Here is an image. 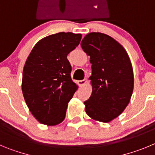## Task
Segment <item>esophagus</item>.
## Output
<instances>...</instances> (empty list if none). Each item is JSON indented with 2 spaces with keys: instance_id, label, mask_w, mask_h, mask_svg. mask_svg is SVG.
<instances>
[{
  "instance_id": "esophagus-1",
  "label": "esophagus",
  "mask_w": 155,
  "mask_h": 155,
  "mask_svg": "<svg viewBox=\"0 0 155 155\" xmlns=\"http://www.w3.org/2000/svg\"><path fill=\"white\" fill-rule=\"evenodd\" d=\"M86 83V79H83V80H79L78 81V85H79L80 87H82V86H84L85 84Z\"/></svg>"
}]
</instances>
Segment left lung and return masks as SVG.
<instances>
[{"label": "left lung", "instance_id": "left-lung-1", "mask_svg": "<svg viewBox=\"0 0 155 155\" xmlns=\"http://www.w3.org/2000/svg\"><path fill=\"white\" fill-rule=\"evenodd\" d=\"M81 47L90 57L93 91L84 102L86 113L95 120L110 122L129 104L134 90L131 62L124 48L112 37L100 32L86 35Z\"/></svg>", "mask_w": 155, "mask_h": 155}]
</instances>
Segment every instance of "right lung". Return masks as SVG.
Returning a JSON list of instances; mask_svg holds the SVG:
<instances>
[{"mask_svg":"<svg viewBox=\"0 0 155 155\" xmlns=\"http://www.w3.org/2000/svg\"><path fill=\"white\" fill-rule=\"evenodd\" d=\"M82 35L59 32L38 41L26 60L21 89L29 110L38 122L55 126L64 120L78 86L71 79L68 54Z\"/></svg>","mask_w":155,"mask_h":155,"instance_id":"right-lung-1","label":"right lung"}]
</instances>
